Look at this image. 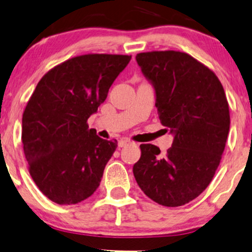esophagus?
I'll list each match as a JSON object with an SVG mask.
<instances>
[{"instance_id":"34e87169","label":"esophagus","mask_w":252,"mask_h":252,"mask_svg":"<svg viewBox=\"0 0 252 252\" xmlns=\"http://www.w3.org/2000/svg\"><path fill=\"white\" fill-rule=\"evenodd\" d=\"M130 143H132V142H130L129 140L123 139V140H120L119 142H118V146H119V148H124V147H126V146H129Z\"/></svg>"}]
</instances>
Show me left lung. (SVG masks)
<instances>
[{
  "label": "left lung",
  "mask_w": 252,
  "mask_h": 252,
  "mask_svg": "<svg viewBox=\"0 0 252 252\" xmlns=\"http://www.w3.org/2000/svg\"><path fill=\"white\" fill-rule=\"evenodd\" d=\"M135 58L173 143L165 155L154 144H141L134 177L158 204L185 205L205 190L221 159L230 124L225 91L210 68L186 53L150 51Z\"/></svg>",
  "instance_id": "1"
}]
</instances>
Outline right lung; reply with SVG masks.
Listing matches in <instances>:
<instances>
[{"instance_id":"add662e5","label":"right lung","mask_w":252,"mask_h":252,"mask_svg":"<svg viewBox=\"0 0 252 252\" xmlns=\"http://www.w3.org/2000/svg\"><path fill=\"white\" fill-rule=\"evenodd\" d=\"M130 58L82 55L51 68L37 84L23 115L22 140L31 177L50 201L77 204L98 188L118 144L96 135L87 119Z\"/></svg>"}]
</instances>
